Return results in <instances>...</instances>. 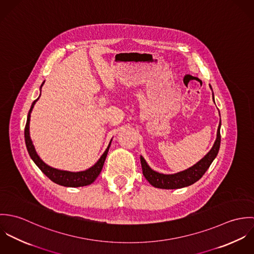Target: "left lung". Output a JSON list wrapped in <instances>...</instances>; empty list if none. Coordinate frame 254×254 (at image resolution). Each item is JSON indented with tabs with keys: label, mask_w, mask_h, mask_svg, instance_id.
<instances>
[{
	"label": "left lung",
	"mask_w": 254,
	"mask_h": 254,
	"mask_svg": "<svg viewBox=\"0 0 254 254\" xmlns=\"http://www.w3.org/2000/svg\"><path fill=\"white\" fill-rule=\"evenodd\" d=\"M210 86V85H209ZM211 88V86H210ZM212 90V88H211ZM213 95V93H212ZM213 101H214V95H213ZM220 115V112H219ZM220 127H221V120L219 122V126L217 129V138L215 140V143L212 146V148L209 150V152L200 159L197 163H195L193 166L190 167L187 170H184L176 174H162L158 173L156 171H153L146 163L145 158L141 156V164L143 169V174L145 179L149 182L150 185H152L155 188L158 189H166V190H173V189H181L184 187H188L192 185L193 183L198 181L203 174L206 172V170L209 168L212 161L217 156L218 151L220 148V142H221V135H220Z\"/></svg>",
	"instance_id": "1"
}]
</instances>
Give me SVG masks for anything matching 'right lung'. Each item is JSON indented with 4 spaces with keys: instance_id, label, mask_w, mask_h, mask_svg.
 <instances>
[{
    "instance_id": "add662e5",
    "label": "right lung",
    "mask_w": 254,
    "mask_h": 254,
    "mask_svg": "<svg viewBox=\"0 0 254 254\" xmlns=\"http://www.w3.org/2000/svg\"><path fill=\"white\" fill-rule=\"evenodd\" d=\"M44 84V82H43ZM41 85V89L42 86ZM39 100V98L35 100L32 103V106L30 108V110L28 112V116H27V121H26V125H25V129H24V138H25V144L26 147L28 150V153L30 155V157L32 158V160L35 162L37 166L40 168V170L51 180V181L64 186V187H71V188H76V187H84V186H88L91 185L93 182L95 181L98 176L100 175L104 163L106 161L108 152H109V146L111 144V141L109 143L108 148L106 149V151L104 152V154L101 156V158L97 161V163H95V165H93L91 168L85 170V171H81V172H70V171H64V170H59L56 168H53L49 165H47L37 154L35 147L32 144V141L30 139V135H29V123H30V114L31 111L34 108V105L36 104L37 101Z\"/></svg>"
}]
</instances>
